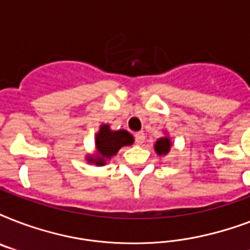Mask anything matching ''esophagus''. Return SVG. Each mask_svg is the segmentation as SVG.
Segmentation results:
<instances>
[{
	"mask_svg": "<svg viewBox=\"0 0 250 250\" xmlns=\"http://www.w3.org/2000/svg\"><path fill=\"white\" fill-rule=\"evenodd\" d=\"M145 140V135L144 132H136L135 133V141H136L137 145H141Z\"/></svg>",
	"mask_w": 250,
	"mask_h": 250,
	"instance_id": "34e87169",
	"label": "esophagus"
}]
</instances>
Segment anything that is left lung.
<instances>
[{
	"instance_id": "obj_1",
	"label": "left lung",
	"mask_w": 250,
	"mask_h": 250,
	"mask_svg": "<svg viewBox=\"0 0 250 250\" xmlns=\"http://www.w3.org/2000/svg\"><path fill=\"white\" fill-rule=\"evenodd\" d=\"M171 146H172V141H171L170 136L168 135H165V136L160 137L158 140L154 143V150L158 156L165 157L167 156L171 150Z\"/></svg>"
}]
</instances>
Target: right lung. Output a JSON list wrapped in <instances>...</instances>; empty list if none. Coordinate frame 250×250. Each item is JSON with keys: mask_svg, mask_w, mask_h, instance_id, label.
Masks as SVG:
<instances>
[{"mask_svg": "<svg viewBox=\"0 0 250 250\" xmlns=\"http://www.w3.org/2000/svg\"><path fill=\"white\" fill-rule=\"evenodd\" d=\"M133 141V136L128 131H114L109 125L104 123L94 135V153L85 156L86 162L96 166H105L114 156H117L122 146L132 145Z\"/></svg>", "mask_w": 250, "mask_h": 250, "instance_id": "1", "label": "right lung"}]
</instances>
